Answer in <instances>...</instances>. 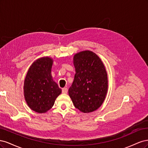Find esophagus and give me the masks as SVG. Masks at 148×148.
Instances as JSON below:
<instances>
[{
    "label": "esophagus",
    "mask_w": 148,
    "mask_h": 148,
    "mask_svg": "<svg viewBox=\"0 0 148 148\" xmlns=\"http://www.w3.org/2000/svg\"><path fill=\"white\" fill-rule=\"evenodd\" d=\"M67 92H68V89H67L66 88H64L63 89H62V92H63L64 94H66Z\"/></svg>",
    "instance_id": "1"
}]
</instances>
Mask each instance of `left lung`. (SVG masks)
Segmentation results:
<instances>
[{"mask_svg": "<svg viewBox=\"0 0 148 148\" xmlns=\"http://www.w3.org/2000/svg\"><path fill=\"white\" fill-rule=\"evenodd\" d=\"M76 73L69 95L76 108L89 113L97 110L104 102L108 88L107 74L100 58L90 51L73 57Z\"/></svg>", "mask_w": 148, "mask_h": 148, "instance_id": "left-lung-1", "label": "left lung"}]
</instances>
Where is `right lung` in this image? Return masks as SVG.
<instances>
[{
    "label": "right lung",
    "mask_w": 148,
    "mask_h": 148,
    "mask_svg": "<svg viewBox=\"0 0 148 148\" xmlns=\"http://www.w3.org/2000/svg\"><path fill=\"white\" fill-rule=\"evenodd\" d=\"M52 64L50 57L40 58L31 65L25 79L26 102L31 109L38 113H45L51 109L62 92L52 77Z\"/></svg>",
    "instance_id": "1"
}]
</instances>
